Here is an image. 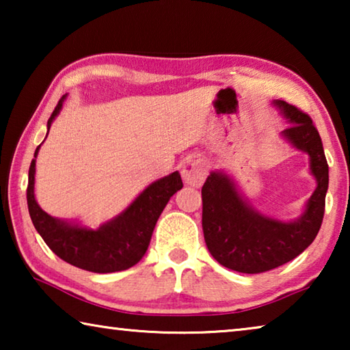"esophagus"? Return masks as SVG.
I'll return each mask as SVG.
<instances>
[{"instance_id":"1","label":"esophagus","mask_w":350,"mask_h":350,"mask_svg":"<svg viewBox=\"0 0 350 350\" xmlns=\"http://www.w3.org/2000/svg\"><path fill=\"white\" fill-rule=\"evenodd\" d=\"M206 163L200 157H188L182 165V177L185 183L191 187H200L206 177Z\"/></svg>"}]
</instances>
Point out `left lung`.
<instances>
[{
	"instance_id": "obj_1",
	"label": "left lung",
	"mask_w": 350,
	"mask_h": 350,
	"mask_svg": "<svg viewBox=\"0 0 350 350\" xmlns=\"http://www.w3.org/2000/svg\"><path fill=\"white\" fill-rule=\"evenodd\" d=\"M276 105L292 123L284 135L309 152L318 187L298 221L280 222L253 211L225 176H208L202 187L205 244L219 264L241 273H262L295 259L317 238L324 217L329 165L318 129L304 111L281 100Z\"/></svg>"
}]
</instances>
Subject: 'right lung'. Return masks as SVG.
Wrapping results in <instances>:
<instances>
[{"label":"right lung","mask_w":350,"mask_h":350,"mask_svg":"<svg viewBox=\"0 0 350 350\" xmlns=\"http://www.w3.org/2000/svg\"><path fill=\"white\" fill-rule=\"evenodd\" d=\"M64 97L58 100L54 112L47 120V128H51L52 120L62 109ZM38 148L33 157H37ZM33 176L35 161L29 167L26 191L27 208L33 227L58 258L94 273L122 271L137 264L150 245L152 230L165 205L183 187L180 174L176 171L168 177L151 183L114 221L105 224L98 230H88L64 224L41 210L33 196Z\"/></svg>","instance_id":"right-lung-1"}]
</instances>
